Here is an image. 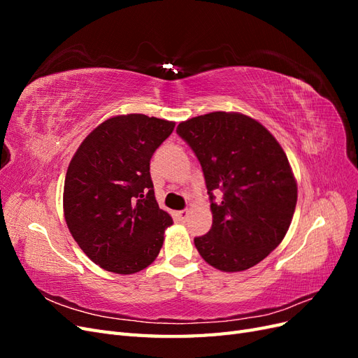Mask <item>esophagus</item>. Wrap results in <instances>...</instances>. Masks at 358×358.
<instances>
[{
	"label": "esophagus",
	"mask_w": 358,
	"mask_h": 358,
	"mask_svg": "<svg viewBox=\"0 0 358 358\" xmlns=\"http://www.w3.org/2000/svg\"><path fill=\"white\" fill-rule=\"evenodd\" d=\"M188 215H189V210H188V209H183V210H179V212H178V218H179L182 222H185V221L188 220Z\"/></svg>",
	"instance_id": "1"
}]
</instances>
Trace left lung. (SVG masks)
<instances>
[{
  "label": "left lung",
  "mask_w": 358,
  "mask_h": 358,
  "mask_svg": "<svg viewBox=\"0 0 358 358\" xmlns=\"http://www.w3.org/2000/svg\"><path fill=\"white\" fill-rule=\"evenodd\" d=\"M176 133L199 158L210 199L212 229L194 243L222 272L258 264L282 242L294 215L297 183L276 138L255 119L212 112ZM213 192L223 197L214 201Z\"/></svg>",
  "instance_id": "8db88e82"
}]
</instances>
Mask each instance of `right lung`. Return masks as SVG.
Instances as JSON below:
<instances>
[{"mask_svg":"<svg viewBox=\"0 0 358 358\" xmlns=\"http://www.w3.org/2000/svg\"><path fill=\"white\" fill-rule=\"evenodd\" d=\"M175 122L131 113L107 119L86 137L64 182L73 239L107 272L131 275L158 257L171 216L159 209L150 158Z\"/></svg>","mask_w":358,"mask_h":358,"instance_id":"obj_1","label":"right lung"}]
</instances>
